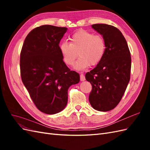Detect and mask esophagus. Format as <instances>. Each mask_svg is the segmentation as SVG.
<instances>
[{
    "label": "esophagus",
    "mask_w": 150,
    "mask_h": 150,
    "mask_svg": "<svg viewBox=\"0 0 150 150\" xmlns=\"http://www.w3.org/2000/svg\"><path fill=\"white\" fill-rule=\"evenodd\" d=\"M80 80H81V81H84L86 80L85 76H84V75L83 74H80Z\"/></svg>",
    "instance_id": "1"
}]
</instances>
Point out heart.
I'll use <instances>...</instances> for the list:
<instances>
[{
    "mask_svg": "<svg viewBox=\"0 0 150 150\" xmlns=\"http://www.w3.org/2000/svg\"><path fill=\"white\" fill-rule=\"evenodd\" d=\"M70 42H62L59 51L62 60L68 66H72L77 57L75 68L84 70L89 66H96L103 59L106 52V42L103 36L81 30L72 34Z\"/></svg>",
    "mask_w": 150,
    "mask_h": 150,
    "instance_id": "obj_1",
    "label": "heart"
}]
</instances>
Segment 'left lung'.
<instances>
[{"mask_svg":"<svg viewBox=\"0 0 150 150\" xmlns=\"http://www.w3.org/2000/svg\"><path fill=\"white\" fill-rule=\"evenodd\" d=\"M92 28L103 35L106 48L101 62L85 75L92 85L89 101L94 110L108 111L119 104L128 84L131 54L118 29L105 24H93Z\"/></svg>","mask_w":150,"mask_h":150,"instance_id":"8db88e82","label":"left lung"}]
</instances>
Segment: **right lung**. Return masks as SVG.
Instances as JSON below:
<instances>
[{
    "mask_svg": "<svg viewBox=\"0 0 150 150\" xmlns=\"http://www.w3.org/2000/svg\"><path fill=\"white\" fill-rule=\"evenodd\" d=\"M67 28L44 25L27 35L20 56L21 76L38 110L48 115L64 110L67 91L79 82V74L71 71L62 60L61 39Z\"/></svg>",
    "mask_w": 150,
    "mask_h": 150,
    "instance_id": "1",
    "label": "right lung"
}]
</instances>
